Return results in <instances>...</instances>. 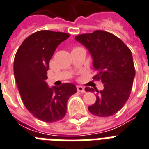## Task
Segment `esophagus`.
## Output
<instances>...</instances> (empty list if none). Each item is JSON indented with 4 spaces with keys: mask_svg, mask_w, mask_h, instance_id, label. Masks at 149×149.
<instances>
[{
    "mask_svg": "<svg viewBox=\"0 0 149 149\" xmlns=\"http://www.w3.org/2000/svg\"><path fill=\"white\" fill-rule=\"evenodd\" d=\"M77 90L80 93H85L86 90H85V88L83 86H77Z\"/></svg>",
    "mask_w": 149,
    "mask_h": 149,
    "instance_id": "esophagus-1",
    "label": "esophagus"
}]
</instances>
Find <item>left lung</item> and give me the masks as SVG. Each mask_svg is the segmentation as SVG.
Instances as JSON below:
<instances>
[{
    "label": "left lung",
    "instance_id": "left-lung-1",
    "mask_svg": "<svg viewBox=\"0 0 149 149\" xmlns=\"http://www.w3.org/2000/svg\"><path fill=\"white\" fill-rule=\"evenodd\" d=\"M75 40L88 49L93 66L104 89L97 90V100L89 106L90 112L99 117H108L120 110L128 100L135 77L132 52L122 40L106 31H96L80 34ZM86 92H94L86 87Z\"/></svg>",
    "mask_w": 149,
    "mask_h": 149
}]
</instances>
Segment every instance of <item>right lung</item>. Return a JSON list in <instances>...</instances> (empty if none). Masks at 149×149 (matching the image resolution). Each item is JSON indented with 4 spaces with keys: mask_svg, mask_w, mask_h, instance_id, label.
Segmentation results:
<instances>
[{
    "mask_svg": "<svg viewBox=\"0 0 149 149\" xmlns=\"http://www.w3.org/2000/svg\"><path fill=\"white\" fill-rule=\"evenodd\" d=\"M70 34L40 31L23 41L14 60V75L20 96L27 110L46 123L62 119L69 97L77 92L75 85L63 83L49 86L46 82L49 60L59 45Z\"/></svg>",
    "mask_w": 149,
    "mask_h": 149,
    "instance_id": "add662e5",
    "label": "right lung"
}]
</instances>
